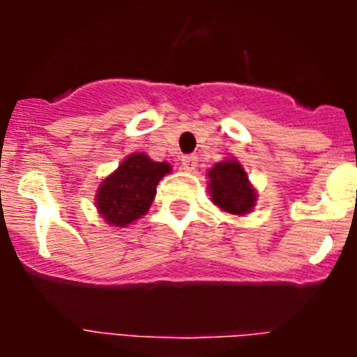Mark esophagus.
<instances>
[{
	"label": "esophagus",
	"mask_w": 357,
	"mask_h": 357,
	"mask_svg": "<svg viewBox=\"0 0 357 357\" xmlns=\"http://www.w3.org/2000/svg\"><path fill=\"white\" fill-rule=\"evenodd\" d=\"M197 166H198V159L195 155L182 157V169H185V172H195Z\"/></svg>",
	"instance_id": "34e87169"
}]
</instances>
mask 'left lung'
Instances as JSON below:
<instances>
[{"instance_id": "obj_1", "label": "left lung", "mask_w": 357, "mask_h": 357, "mask_svg": "<svg viewBox=\"0 0 357 357\" xmlns=\"http://www.w3.org/2000/svg\"><path fill=\"white\" fill-rule=\"evenodd\" d=\"M209 189L213 202L230 214L250 213L255 193L248 184L247 172L236 160L218 162L209 172Z\"/></svg>"}]
</instances>
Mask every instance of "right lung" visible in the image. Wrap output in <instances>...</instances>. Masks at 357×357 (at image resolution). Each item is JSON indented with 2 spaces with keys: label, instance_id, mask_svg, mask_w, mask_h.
I'll use <instances>...</instances> for the list:
<instances>
[{
  "label": "right lung",
  "instance_id": "1",
  "mask_svg": "<svg viewBox=\"0 0 357 357\" xmlns=\"http://www.w3.org/2000/svg\"><path fill=\"white\" fill-rule=\"evenodd\" d=\"M169 172L168 162H155L144 153H132L98 189V211L109 225L127 227L146 214L155 198L157 184Z\"/></svg>",
  "mask_w": 357,
  "mask_h": 357
}]
</instances>
